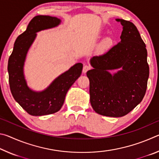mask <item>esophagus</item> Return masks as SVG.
<instances>
[{"mask_svg": "<svg viewBox=\"0 0 159 159\" xmlns=\"http://www.w3.org/2000/svg\"><path fill=\"white\" fill-rule=\"evenodd\" d=\"M91 69V66L90 65H87V64H85L84 66H83V73H86L88 70H90Z\"/></svg>", "mask_w": 159, "mask_h": 159, "instance_id": "34e87169", "label": "esophagus"}]
</instances>
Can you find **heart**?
Instances as JSON below:
<instances>
[{
    "label": "heart",
    "mask_w": 159,
    "mask_h": 159,
    "mask_svg": "<svg viewBox=\"0 0 159 159\" xmlns=\"http://www.w3.org/2000/svg\"><path fill=\"white\" fill-rule=\"evenodd\" d=\"M111 39H107L105 41H104V44L105 45H109L110 43H111Z\"/></svg>",
    "instance_id": "heart-1"
}]
</instances>
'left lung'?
Returning a JSON list of instances; mask_svg holds the SVG:
<instances>
[{
    "label": "left lung",
    "mask_w": 159,
    "mask_h": 159,
    "mask_svg": "<svg viewBox=\"0 0 159 159\" xmlns=\"http://www.w3.org/2000/svg\"><path fill=\"white\" fill-rule=\"evenodd\" d=\"M123 26L120 41L90 60L87 72L90 103L98 114L110 117L128 114L146 93L149 67L146 45L133 23L117 19ZM121 68L113 76L108 70Z\"/></svg>",
    "instance_id": "1"
}]
</instances>
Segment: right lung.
<instances>
[{
  "instance_id": "right-lung-1",
  "label": "right lung",
  "mask_w": 159,
  "mask_h": 159,
  "mask_svg": "<svg viewBox=\"0 0 159 159\" xmlns=\"http://www.w3.org/2000/svg\"><path fill=\"white\" fill-rule=\"evenodd\" d=\"M60 23L57 17L39 15L30 21L26 30L19 36L8 60L10 88L13 98L31 116H43L57 112L62 107L67 91L79 79L83 69L81 63L76 64L60 75L46 90L36 93L26 85L23 66L26 52L36 36V32L54 27Z\"/></svg>"
}]
</instances>
